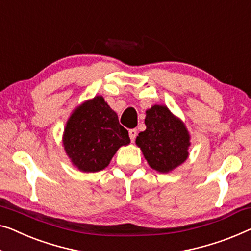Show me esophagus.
Returning <instances> with one entry per match:
<instances>
[{
    "mask_svg": "<svg viewBox=\"0 0 251 251\" xmlns=\"http://www.w3.org/2000/svg\"><path fill=\"white\" fill-rule=\"evenodd\" d=\"M137 136V129L133 128V129H129V137H130V141L134 142Z\"/></svg>",
    "mask_w": 251,
    "mask_h": 251,
    "instance_id": "obj_1",
    "label": "esophagus"
}]
</instances>
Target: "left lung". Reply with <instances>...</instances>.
I'll return each mask as SVG.
<instances>
[{"mask_svg":"<svg viewBox=\"0 0 251 251\" xmlns=\"http://www.w3.org/2000/svg\"><path fill=\"white\" fill-rule=\"evenodd\" d=\"M145 114L147 129L138 134L135 143L152 169L161 174L171 173L189 155L188 129L163 104H154Z\"/></svg>","mask_w":251,"mask_h":251,"instance_id":"8db88e82","label":"left lung"}]
</instances>
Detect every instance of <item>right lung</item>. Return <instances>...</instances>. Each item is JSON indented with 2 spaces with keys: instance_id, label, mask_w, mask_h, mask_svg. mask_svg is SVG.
<instances>
[{
  "instance_id": "add662e5",
  "label": "right lung",
  "mask_w": 251,
  "mask_h": 251,
  "mask_svg": "<svg viewBox=\"0 0 251 251\" xmlns=\"http://www.w3.org/2000/svg\"><path fill=\"white\" fill-rule=\"evenodd\" d=\"M127 129L103 97L96 96L72 111L63 133V147L82 173L103 170L123 145L129 144Z\"/></svg>"
}]
</instances>
